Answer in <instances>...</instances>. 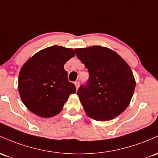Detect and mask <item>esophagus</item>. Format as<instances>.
Masks as SVG:
<instances>
[{
	"label": "esophagus",
	"instance_id": "esophagus-1",
	"mask_svg": "<svg viewBox=\"0 0 158 158\" xmlns=\"http://www.w3.org/2000/svg\"><path fill=\"white\" fill-rule=\"evenodd\" d=\"M75 85H76V89H78L79 87V81H76V82H75Z\"/></svg>",
	"mask_w": 158,
	"mask_h": 158
}]
</instances>
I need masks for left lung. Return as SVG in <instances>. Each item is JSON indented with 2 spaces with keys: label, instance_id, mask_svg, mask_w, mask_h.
I'll use <instances>...</instances> for the list:
<instances>
[{
  "label": "left lung",
  "instance_id": "1",
  "mask_svg": "<svg viewBox=\"0 0 158 158\" xmlns=\"http://www.w3.org/2000/svg\"><path fill=\"white\" fill-rule=\"evenodd\" d=\"M75 52L89 73L88 82L77 91L86 114L98 121L117 117L128 106L136 86L131 67L106 47L94 46Z\"/></svg>",
  "mask_w": 158,
  "mask_h": 158
}]
</instances>
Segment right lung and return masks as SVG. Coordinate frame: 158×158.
Returning a JSON list of instances; mask_svg holds the SVG:
<instances>
[{
	"instance_id": "right-lung-1",
	"label": "right lung",
	"mask_w": 158,
	"mask_h": 158,
	"mask_svg": "<svg viewBox=\"0 0 158 158\" xmlns=\"http://www.w3.org/2000/svg\"><path fill=\"white\" fill-rule=\"evenodd\" d=\"M75 56L72 48L53 46L41 50L22 66L19 76V91L31 112L43 118L58 115L69 95L76 93L64 68Z\"/></svg>"
}]
</instances>
